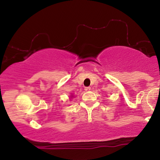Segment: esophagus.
<instances>
[{"label": "esophagus", "mask_w": 160, "mask_h": 160, "mask_svg": "<svg viewBox=\"0 0 160 160\" xmlns=\"http://www.w3.org/2000/svg\"><path fill=\"white\" fill-rule=\"evenodd\" d=\"M85 91H86V92H88V91H89L91 89V88L90 87H89V86H88V87H85Z\"/></svg>", "instance_id": "34e87169"}]
</instances>
